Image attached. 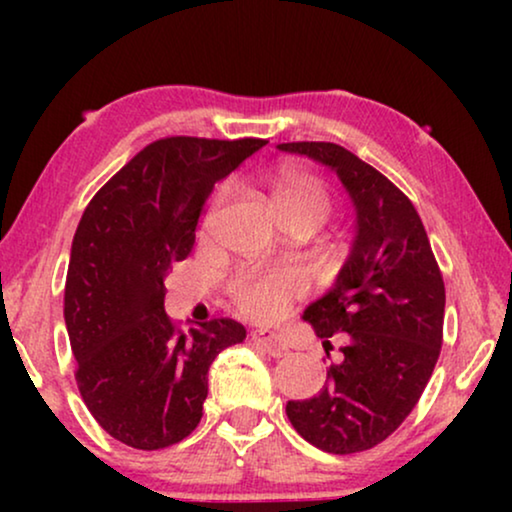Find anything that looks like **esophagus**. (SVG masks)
Returning <instances> with one entry per match:
<instances>
[{"mask_svg":"<svg viewBox=\"0 0 512 512\" xmlns=\"http://www.w3.org/2000/svg\"><path fill=\"white\" fill-rule=\"evenodd\" d=\"M251 340H254L258 347H263L270 356H275V359L286 356V352H289V347H286L272 331H254L251 333Z\"/></svg>","mask_w":512,"mask_h":512,"instance_id":"1","label":"esophagus"}]
</instances>
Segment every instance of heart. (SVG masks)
I'll list each match as a JSON object with an SVG mask.
<instances>
[{
  "instance_id": "1",
  "label": "heart",
  "mask_w": 512,
  "mask_h": 512,
  "mask_svg": "<svg viewBox=\"0 0 512 512\" xmlns=\"http://www.w3.org/2000/svg\"><path fill=\"white\" fill-rule=\"evenodd\" d=\"M223 195V193H221ZM270 195L279 216L314 214L324 221L331 209V195L319 177L310 172L279 167L270 177ZM307 289V279L296 268H272L242 272L230 284V298L244 317L270 321L277 319L291 300Z\"/></svg>"
}]
</instances>
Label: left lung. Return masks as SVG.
<instances>
[{"instance_id":"1","label":"left lung","mask_w":512,"mask_h":512,"mask_svg":"<svg viewBox=\"0 0 512 512\" xmlns=\"http://www.w3.org/2000/svg\"><path fill=\"white\" fill-rule=\"evenodd\" d=\"M277 149L331 167L356 209L349 258L333 289L303 314L324 345L333 335L345 340L342 356L324 389L286 403V415L319 450H370L403 424L431 380L443 345V275L415 205L373 165L333 142Z\"/></svg>"}]
</instances>
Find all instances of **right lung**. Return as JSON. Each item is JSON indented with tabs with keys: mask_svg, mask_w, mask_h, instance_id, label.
I'll return each mask as SVG.
<instances>
[{
	"mask_svg": "<svg viewBox=\"0 0 512 512\" xmlns=\"http://www.w3.org/2000/svg\"><path fill=\"white\" fill-rule=\"evenodd\" d=\"M265 139L165 137L144 146L88 202L72 242L65 324L90 415L135 450H163L202 419L207 370L247 338L235 319L181 331L165 277L195 244L216 181Z\"/></svg>",
	"mask_w": 512,
	"mask_h": 512,
	"instance_id": "add662e5",
	"label": "right lung"
}]
</instances>
